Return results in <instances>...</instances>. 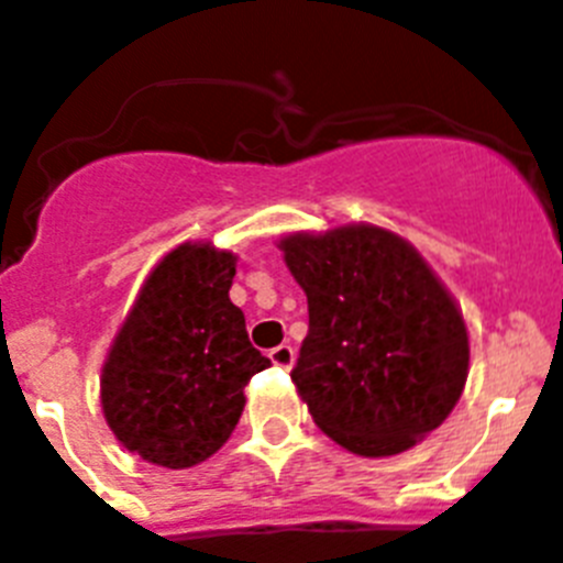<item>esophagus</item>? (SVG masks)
Instances as JSON below:
<instances>
[{"instance_id": "esophagus-1", "label": "esophagus", "mask_w": 563, "mask_h": 563, "mask_svg": "<svg viewBox=\"0 0 563 563\" xmlns=\"http://www.w3.org/2000/svg\"><path fill=\"white\" fill-rule=\"evenodd\" d=\"M267 357H271V363L278 366V369H290L292 363H296V350H292L290 343H282V346L267 352Z\"/></svg>"}]
</instances>
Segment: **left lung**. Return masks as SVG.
Masks as SVG:
<instances>
[{
    "mask_svg": "<svg viewBox=\"0 0 563 563\" xmlns=\"http://www.w3.org/2000/svg\"><path fill=\"white\" fill-rule=\"evenodd\" d=\"M310 310L292 383L327 437L395 456L454 411L471 343L456 298L389 228L352 222L278 239Z\"/></svg>",
    "mask_w": 563,
    "mask_h": 563,
    "instance_id": "1",
    "label": "left lung"
}]
</instances>
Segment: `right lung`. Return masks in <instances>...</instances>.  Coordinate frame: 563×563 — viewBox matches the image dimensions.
<instances>
[{
	"instance_id": "1",
	"label": "right lung",
	"mask_w": 563,
	"mask_h": 563,
	"mask_svg": "<svg viewBox=\"0 0 563 563\" xmlns=\"http://www.w3.org/2000/svg\"><path fill=\"white\" fill-rule=\"evenodd\" d=\"M236 253L183 242L152 267L101 366L114 440L152 465L194 467L236 429L245 386L271 361L228 290Z\"/></svg>"
}]
</instances>
